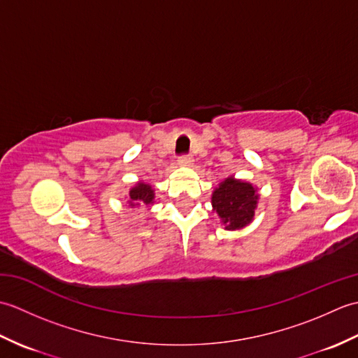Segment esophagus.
Masks as SVG:
<instances>
[{
	"mask_svg": "<svg viewBox=\"0 0 358 358\" xmlns=\"http://www.w3.org/2000/svg\"><path fill=\"white\" fill-rule=\"evenodd\" d=\"M192 157L191 155H185V157H180L178 158V166L181 167H191L192 166Z\"/></svg>",
	"mask_w": 358,
	"mask_h": 358,
	"instance_id": "34e87169",
	"label": "esophagus"
}]
</instances>
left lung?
Masks as SVG:
<instances>
[{"label":"left lung","mask_w":358,"mask_h":358,"mask_svg":"<svg viewBox=\"0 0 358 358\" xmlns=\"http://www.w3.org/2000/svg\"><path fill=\"white\" fill-rule=\"evenodd\" d=\"M258 200L257 186L234 175L220 181L210 196L212 210L217 212L226 231H240L252 223Z\"/></svg>","instance_id":"obj_1"}]
</instances>
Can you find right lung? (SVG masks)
<instances>
[{
	"instance_id": "obj_1",
	"label": "right lung",
	"mask_w": 358,
	"mask_h": 358,
	"mask_svg": "<svg viewBox=\"0 0 358 358\" xmlns=\"http://www.w3.org/2000/svg\"><path fill=\"white\" fill-rule=\"evenodd\" d=\"M126 200L131 208L146 206L149 209L152 204L155 203V191L149 183H144V181H136V183L131 189H129Z\"/></svg>"
}]
</instances>
